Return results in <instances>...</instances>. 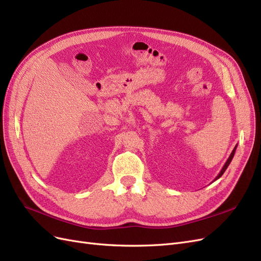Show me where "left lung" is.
I'll list each match as a JSON object with an SVG mask.
<instances>
[{
    "mask_svg": "<svg viewBox=\"0 0 261 261\" xmlns=\"http://www.w3.org/2000/svg\"><path fill=\"white\" fill-rule=\"evenodd\" d=\"M236 147H238V145H236L235 147H234V149H233V151H232V153L230 154V156H228V159L226 160V162H225V164L223 165V168H222V170H221L220 171V173H219V174H218V176L215 178V179H213V181H215V180H217L218 178H220L221 176H222L223 175V173L225 172V170L227 169V167H228V164H230L231 163V161H232V159H233V156H234V153H235V150H236Z\"/></svg>",
    "mask_w": 261,
    "mask_h": 261,
    "instance_id": "left-lung-1",
    "label": "left lung"
}]
</instances>
